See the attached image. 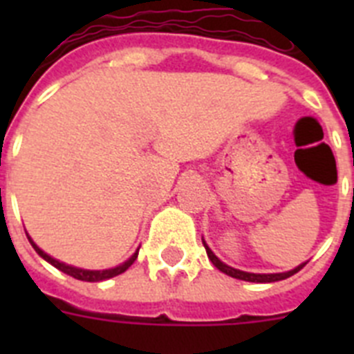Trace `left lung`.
<instances>
[{
  "label": "left lung",
  "mask_w": 354,
  "mask_h": 354,
  "mask_svg": "<svg viewBox=\"0 0 354 354\" xmlns=\"http://www.w3.org/2000/svg\"><path fill=\"white\" fill-rule=\"evenodd\" d=\"M202 243H204V246H205V252H207L209 261H211L212 264H214L216 268H218V270L221 271V273L228 274V277H232V278H237V280H245V282L271 283V282H278V280H286V278L292 277L294 273H298V271L301 270L303 266L306 264V262H303V264L296 266L294 270L286 271V273H248V271L236 270V268H230V266H227V264H225V262H221L220 259L216 257L214 253H212V250L209 248L207 243H205V241H204V237H202Z\"/></svg>",
  "instance_id": "8db88e82"
}]
</instances>
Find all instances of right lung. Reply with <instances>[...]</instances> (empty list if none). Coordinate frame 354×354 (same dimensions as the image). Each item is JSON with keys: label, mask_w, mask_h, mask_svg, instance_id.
I'll return each instance as SVG.
<instances>
[{"label": "right lung", "mask_w": 354, "mask_h": 354, "mask_svg": "<svg viewBox=\"0 0 354 354\" xmlns=\"http://www.w3.org/2000/svg\"><path fill=\"white\" fill-rule=\"evenodd\" d=\"M28 241H30V245L33 246V250L39 253L44 261H48L49 264L55 266L56 270L64 271V273L68 274V277L77 278V280H83V282H102V280H108V278H113V277H117V274H122L126 270H129L131 264H133V262L138 259V252H140V248H138L136 252L133 253V255H131L129 259H127L126 262H122V264L115 266V268H109V270H83V268H76V266L65 264V262H60V261H56V259H53L51 255H48V253L44 252V250H40L39 246L35 245V241L31 239L30 236H28Z\"/></svg>", "instance_id": "add662e5"}]
</instances>
